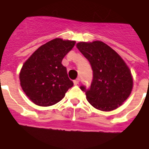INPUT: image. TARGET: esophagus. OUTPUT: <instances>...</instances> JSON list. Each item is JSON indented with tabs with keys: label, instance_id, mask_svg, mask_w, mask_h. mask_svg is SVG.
I'll return each mask as SVG.
<instances>
[{
	"label": "esophagus",
	"instance_id": "34e87169",
	"mask_svg": "<svg viewBox=\"0 0 149 149\" xmlns=\"http://www.w3.org/2000/svg\"><path fill=\"white\" fill-rule=\"evenodd\" d=\"M79 83V79H76L75 80H74V85H78Z\"/></svg>",
	"mask_w": 149,
	"mask_h": 149
}]
</instances>
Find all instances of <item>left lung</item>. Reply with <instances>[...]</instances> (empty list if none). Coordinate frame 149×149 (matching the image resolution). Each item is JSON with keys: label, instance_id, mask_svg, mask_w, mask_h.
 I'll list each match as a JSON object with an SVG mask.
<instances>
[{"label": "left lung", "instance_id": "left-lung-1", "mask_svg": "<svg viewBox=\"0 0 149 149\" xmlns=\"http://www.w3.org/2000/svg\"><path fill=\"white\" fill-rule=\"evenodd\" d=\"M77 48L87 58L93 70L90 89L82 86L91 106L102 111H111L122 105L132 92L131 70L114 50L102 41L79 42Z\"/></svg>", "mask_w": 149, "mask_h": 149}]
</instances>
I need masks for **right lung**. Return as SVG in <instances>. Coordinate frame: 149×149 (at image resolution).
I'll list each match as a JSON object with an SVG mask.
<instances>
[{
    "instance_id": "1",
    "label": "right lung",
    "mask_w": 149,
    "mask_h": 149,
    "mask_svg": "<svg viewBox=\"0 0 149 149\" xmlns=\"http://www.w3.org/2000/svg\"><path fill=\"white\" fill-rule=\"evenodd\" d=\"M74 44V40L55 38L40 46L23 64L19 72L20 86L34 104L55 105L73 86L62 60Z\"/></svg>"
}]
</instances>
